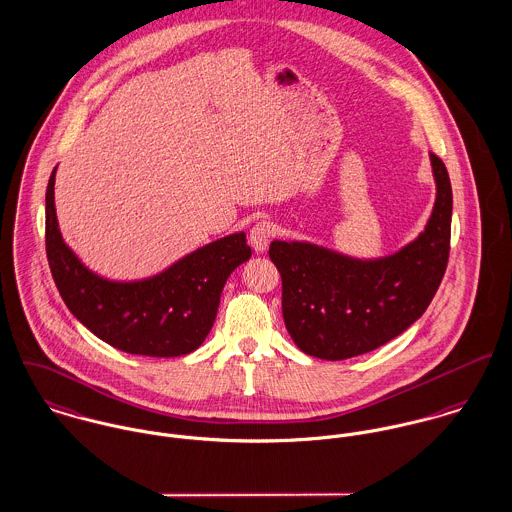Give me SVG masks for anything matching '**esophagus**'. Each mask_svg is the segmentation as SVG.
<instances>
[{"label":"esophagus","mask_w":512,"mask_h":512,"mask_svg":"<svg viewBox=\"0 0 512 512\" xmlns=\"http://www.w3.org/2000/svg\"><path fill=\"white\" fill-rule=\"evenodd\" d=\"M275 234V226L271 222H257L251 232H249V243L257 253H263L271 241V237Z\"/></svg>","instance_id":"1"}]
</instances>
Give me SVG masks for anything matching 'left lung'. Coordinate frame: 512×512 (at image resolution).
<instances>
[{
  "mask_svg": "<svg viewBox=\"0 0 512 512\" xmlns=\"http://www.w3.org/2000/svg\"><path fill=\"white\" fill-rule=\"evenodd\" d=\"M436 200L425 232L394 255L360 261L304 241H273L282 317L300 351L323 360L370 353L415 323L442 282L450 255L452 187L431 154Z\"/></svg>",
  "mask_w": 512,
  "mask_h": 512,
  "instance_id": "1",
  "label": "left lung"
}]
</instances>
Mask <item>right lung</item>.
I'll list each match as a JSON object with an SVG mask.
<instances>
[{
	"instance_id": "1",
	"label": "right lung",
	"mask_w": 512,
	"mask_h": 512,
	"mask_svg": "<svg viewBox=\"0 0 512 512\" xmlns=\"http://www.w3.org/2000/svg\"><path fill=\"white\" fill-rule=\"evenodd\" d=\"M46 187V257L68 310L101 341L144 356L193 353L210 333L228 276L251 257L245 234L212 241L159 275L115 282L91 273L64 243Z\"/></svg>"
}]
</instances>
